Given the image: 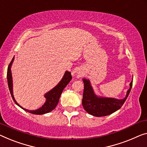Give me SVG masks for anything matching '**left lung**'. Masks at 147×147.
I'll use <instances>...</instances> for the list:
<instances>
[{
	"mask_svg": "<svg viewBox=\"0 0 147 147\" xmlns=\"http://www.w3.org/2000/svg\"><path fill=\"white\" fill-rule=\"evenodd\" d=\"M82 80L84 85L82 101V106L87 113L96 117L110 115L121 108L129 94L133 85L132 80L129 84V89L127 92L125 97L119 100L113 98L97 96L94 93L90 80L86 78H83Z\"/></svg>",
	"mask_w": 147,
	"mask_h": 147,
	"instance_id": "1",
	"label": "left lung"
}]
</instances>
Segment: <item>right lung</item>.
<instances>
[{
    "label": "right lung",
    "mask_w": 147,
    "mask_h": 147,
    "mask_svg": "<svg viewBox=\"0 0 147 147\" xmlns=\"http://www.w3.org/2000/svg\"><path fill=\"white\" fill-rule=\"evenodd\" d=\"M14 60V57H13L12 60L11 61L10 63L8 65V71H7V80H8V85L9 88V90L10 94L12 96V98L14 102L16 103L19 107H20L22 109L25 110L28 112L33 113V114L36 115H42L45 113H49L53 109H54L56 108L57 105L59 101L60 96L62 94V92L67 85L70 82V81L72 79L71 73L69 71H66L63 75L62 79L58 83L57 85H56L53 88L49 90L48 92L45 94L44 97L45 98L46 101L43 105L42 107L39 108L36 110H28L27 109H25L22 107L21 106L18 104L16 100L14 99V94H13V83H12V72H11V67H12V63Z\"/></svg>",
    "instance_id": "1"
}]
</instances>
